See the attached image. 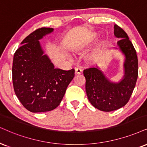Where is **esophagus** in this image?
I'll list each match as a JSON object with an SVG mask.
<instances>
[{"mask_svg":"<svg viewBox=\"0 0 147 147\" xmlns=\"http://www.w3.org/2000/svg\"><path fill=\"white\" fill-rule=\"evenodd\" d=\"M81 72H82V69H81V68H75V74H77V75H79V74H81Z\"/></svg>","mask_w":147,"mask_h":147,"instance_id":"34e87169","label":"esophagus"}]
</instances>
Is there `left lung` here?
Here are the masks:
<instances>
[{"label": "left lung", "mask_w": 147, "mask_h": 147, "mask_svg": "<svg viewBox=\"0 0 147 147\" xmlns=\"http://www.w3.org/2000/svg\"><path fill=\"white\" fill-rule=\"evenodd\" d=\"M114 34L120 38L117 45L125 57L123 79L118 83L111 82L98 66L83 70L86 80L85 90L89 101L98 110L105 112L117 110L128 102L138 75L136 51L129 40L127 33L115 24Z\"/></svg>", "instance_id": "obj_1"}]
</instances>
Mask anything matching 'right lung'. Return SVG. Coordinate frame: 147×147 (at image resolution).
Returning a JSON list of instances; mask_svg holds the SVG:
<instances>
[{"label":"right lung","mask_w":147,"mask_h":147,"mask_svg":"<svg viewBox=\"0 0 147 147\" xmlns=\"http://www.w3.org/2000/svg\"><path fill=\"white\" fill-rule=\"evenodd\" d=\"M53 31L41 28L30 34L15 52L12 66L16 95L27 110L47 112L58 107L66 88L75 77V70L55 68L44 55L39 40Z\"/></svg>","instance_id":"obj_1"}]
</instances>
